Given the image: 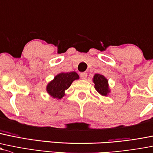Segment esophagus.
I'll use <instances>...</instances> for the list:
<instances>
[{
	"mask_svg": "<svg viewBox=\"0 0 153 153\" xmlns=\"http://www.w3.org/2000/svg\"><path fill=\"white\" fill-rule=\"evenodd\" d=\"M81 77L82 79H86V78H87V73L86 72H81Z\"/></svg>",
	"mask_w": 153,
	"mask_h": 153,
	"instance_id": "obj_1",
	"label": "esophagus"
}]
</instances>
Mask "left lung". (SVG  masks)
Returning a JSON list of instances; mask_svg holds the SVG:
<instances>
[{
  "instance_id": "8db88e82",
  "label": "left lung",
  "mask_w": 153,
  "mask_h": 153,
  "mask_svg": "<svg viewBox=\"0 0 153 153\" xmlns=\"http://www.w3.org/2000/svg\"><path fill=\"white\" fill-rule=\"evenodd\" d=\"M93 82L94 83V88L97 92L102 96H107L110 92L108 80L105 76L100 74H95L93 78Z\"/></svg>"
}]
</instances>
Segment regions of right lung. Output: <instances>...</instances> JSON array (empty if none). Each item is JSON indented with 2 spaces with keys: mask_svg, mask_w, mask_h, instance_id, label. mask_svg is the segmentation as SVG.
<instances>
[{
  "mask_svg": "<svg viewBox=\"0 0 153 153\" xmlns=\"http://www.w3.org/2000/svg\"><path fill=\"white\" fill-rule=\"evenodd\" d=\"M78 79H79V75L75 72H61L47 85V92L51 97L61 100L65 95V90L71 86L75 80Z\"/></svg>",
  "mask_w": 153,
  "mask_h": 153,
  "instance_id": "add662e5",
  "label": "right lung"
}]
</instances>
